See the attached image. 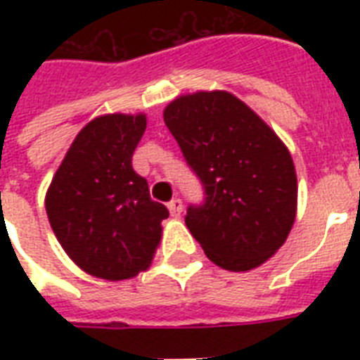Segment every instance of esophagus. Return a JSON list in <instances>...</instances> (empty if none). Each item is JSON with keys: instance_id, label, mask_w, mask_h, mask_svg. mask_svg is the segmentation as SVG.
<instances>
[{"instance_id": "esophagus-1", "label": "esophagus", "mask_w": 360, "mask_h": 360, "mask_svg": "<svg viewBox=\"0 0 360 360\" xmlns=\"http://www.w3.org/2000/svg\"><path fill=\"white\" fill-rule=\"evenodd\" d=\"M168 209L169 213H172V217H181V213H183V202H181L179 198H175V200H172V202L168 203Z\"/></svg>"}]
</instances>
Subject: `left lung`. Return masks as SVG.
<instances>
[{"label": "left lung", "mask_w": 360, "mask_h": 360, "mask_svg": "<svg viewBox=\"0 0 360 360\" xmlns=\"http://www.w3.org/2000/svg\"><path fill=\"white\" fill-rule=\"evenodd\" d=\"M164 123L203 185L186 228L213 263L250 271L284 245L297 211V175L288 147L228 91L183 95Z\"/></svg>", "instance_id": "8db88e82"}]
</instances>
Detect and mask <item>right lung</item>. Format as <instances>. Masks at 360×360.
Returning <instances> with one entry per match:
<instances>
[{
	"label": "right lung",
	"instance_id": "right-lung-1",
	"mask_svg": "<svg viewBox=\"0 0 360 360\" xmlns=\"http://www.w3.org/2000/svg\"><path fill=\"white\" fill-rule=\"evenodd\" d=\"M146 115L89 121L72 141L46 192V214L59 245L86 273L127 280L149 267L168 209L149 196L132 168Z\"/></svg>",
	"mask_w": 360,
	"mask_h": 360
}]
</instances>
